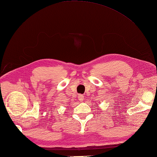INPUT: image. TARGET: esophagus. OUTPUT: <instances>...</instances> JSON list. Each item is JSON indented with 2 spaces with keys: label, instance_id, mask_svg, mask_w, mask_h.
Here are the masks:
<instances>
[{
  "label": "esophagus",
  "instance_id": "esophagus-1",
  "mask_svg": "<svg viewBox=\"0 0 157 157\" xmlns=\"http://www.w3.org/2000/svg\"><path fill=\"white\" fill-rule=\"evenodd\" d=\"M78 99H79V101H83L84 99V95H78Z\"/></svg>",
  "mask_w": 157,
  "mask_h": 157
}]
</instances>
